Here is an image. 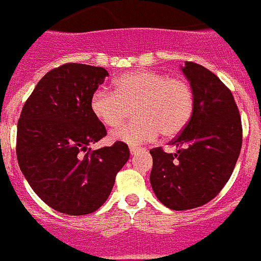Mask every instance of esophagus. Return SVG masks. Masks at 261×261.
<instances>
[{
    "label": "esophagus",
    "instance_id": "1",
    "mask_svg": "<svg viewBox=\"0 0 261 261\" xmlns=\"http://www.w3.org/2000/svg\"><path fill=\"white\" fill-rule=\"evenodd\" d=\"M142 149H143V148H140V147H134V145H131V147H130L131 154H134V153H136V152L142 151Z\"/></svg>",
    "mask_w": 261,
    "mask_h": 261
}]
</instances>
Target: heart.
I'll list each match as a JSON object with an SVG mask.
<instances>
[{
	"label": "heart",
	"instance_id": "heart-1",
	"mask_svg": "<svg viewBox=\"0 0 261 261\" xmlns=\"http://www.w3.org/2000/svg\"><path fill=\"white\" fill-rule=\"evenodd\" d=\"M93 116L105 126H121L134 109L138 119L112 133V139L142 144L161 134L173 139L189 126L195 109L191 84L182 76H169L152 70H136L119 75L114 92L97 90L91 97Z\"/></svg>",
	"mask_w": 261,
	"mask_h": 261
}]
</instances>
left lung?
I'll use <instances>...</instances> for the list:
<instances>
[{
    "instance_id": "1",
    "label": "left lung",
    "mask_w": 261,
    "mask_h": 261,
    "mask_svg": "<svg viewBox=\"0 0 261 261\" xmlns=\"http://www.w3.org/2000/svg\"><path fill=\"white\" fill-rule=\"evenodd\" d=\"M183 74L195 93L192 118L169 144L149 151L153 159L151 185L157 199L174 211L204 205L224 189L242 147V121L231 91L208 69L186 62Z\"/></svg>"
}]
</instances>
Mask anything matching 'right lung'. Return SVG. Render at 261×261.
<instances>
[{
    "instance_id": "obj_1",
    "label": "right lung",
    "mask_w": 261,
    "mask_h": 261,
    "mask_svg": "<svg viewBox=\"0 0 261 261\" xmlns=\"http://www.w3.org/2000/svg\"><path fill=\"white\" fill-rule=\"evenodd\" d=\"M108 75L104 67L65 63L46 72L23 105L16 130L18 164L37 196L61 213L97 211L130 157L123 142L88 148L107 135L90 101Z\"/></svg>"
}]
</instances>
